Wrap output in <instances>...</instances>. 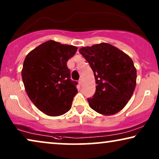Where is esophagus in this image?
Returning a JSON list of instances; mask_svg holds the SVG:
<instances>
[{
	"label": "esophagus",
	"mask_w": 159,
	"mask_h": 159,
	"mask_svg": "<svg viewBox=\"0 0 159 159\" xmlns=\"http://www.w3.org/2000/svg\"><path fill=\"white\" fill-rule=\"evenodd\" d=\"M78 84H79L80 85H81V84H82V80L81 79L78 80Z\"/></svg>",
	"instance_id": "esophagus-1"
}]
</instances>
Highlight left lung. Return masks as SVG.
Wrapping results in <instances>:
<instances>
[{"label":"left lung","instance_id":"obj_1","mask_svg":"<svg viewBox=\"0 0 159 159\" xmlns=\"http://www.w3.org/2000/svg\"><path fill=\"white\" fill-rule=\"evenodd\" d=\"M79 52L94 72L96 92L88 98L90 107L104 116L121 111L136 86L137 70L129 56L107 43L82 47Z\"/></svg>","mask_w":159,"mask_h":159}]
</instances>
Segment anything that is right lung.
I'll use <instances>...</instances> for the list:
<instances>
[{"instance_id":"obj_1","label":"right lung","mask_w":159,"mask_h":159,"mask_svg":"<svg viewBox=\"0 0 159 159\" xmlns=\"http://www.w3.org/2000/svg\"><path fill=\"white\" fill-rule=\"evenodd\" d=\"M77 49L51 40L32 50L25 59L22 78L25 91L46 115L60 116L71 108L78 83L70 79L67 62Z\"/></svg>"}]
</instances>
